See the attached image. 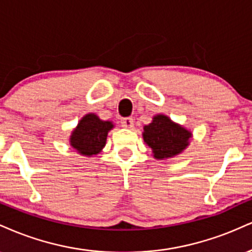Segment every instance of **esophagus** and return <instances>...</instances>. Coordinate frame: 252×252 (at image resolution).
Listing matches in <instances>:
<instances>
[{"label":"esophagus","mask_w":252,"mask_h":252,"mask_svg":"<svg viewBox=\"0 0 252 252\" xmlns=\"http://www.w3.org/2000/svg\"><path fill=\"white\" fill-rule=\"evenodd\" d=\"M120 124L121 126L125 127V128H132L133 125H134V124H133L132 118H123L120 121Z\"/></svg>","instance_id":"esophagus-1"}]
</instances>
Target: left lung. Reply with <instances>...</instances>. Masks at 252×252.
Here are the masks:
<instances>
[{
	"instance_id": "left-lung-1",
	"label": "left lung",
	"mask_w": 252,
	"mask_h": 252,
	"mask_svg": "<svg viewBox=\"0 0 252 252\" xmlns=\"http://www.w3.org/2000/svg\"><path fill=\"white\" fill-rule=\"evenodd\" d=\"M192 133L164 114H157L144 126L143 138L156 159H168L182 153L190 144Z\"/></svg>"
}]
</instances>
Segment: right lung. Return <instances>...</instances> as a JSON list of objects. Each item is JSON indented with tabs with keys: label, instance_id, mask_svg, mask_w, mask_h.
Segmentation results:
<instances>
[{
	"label": "right lung",
	"instance_id": "right-lung-1",
	"mask_svg": "<svg viewBox=\"0 0 252 252\" xmlns=\"http://www.w3.org/2000/svg\"><path fill=\"white\" fill-rule=\"evenodd\" d=\"M113 127L112 121H103L94 113L86 114L70 134V146L82 156H95L105 147L108 132Z\"/></svg>",
	"mask_w": 252,
	"mask_h": 252
}]
</instances>
